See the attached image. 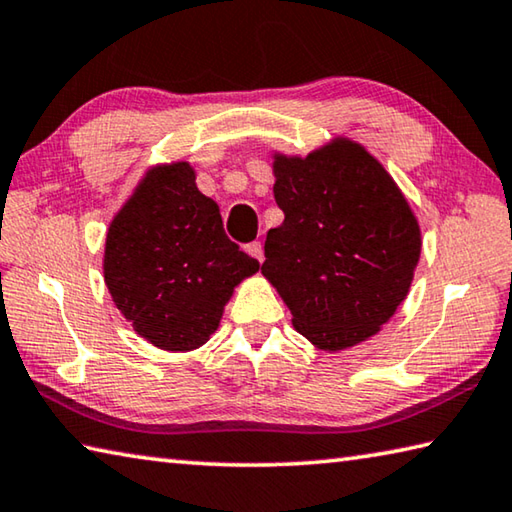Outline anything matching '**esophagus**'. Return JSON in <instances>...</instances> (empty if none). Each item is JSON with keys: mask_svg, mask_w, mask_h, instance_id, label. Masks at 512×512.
<instances>
[{"mask_svg": "<svg viewBox=\"0 0 512 512\" xmlns=\"http://www.w3.org/2000/svg\"><path fill=\"white\" fill-rule=\"evenodd\" d=\"M246 253H248L250 257H255L259 264L264 262V246L259 244V241H253V244H248V246H246Z\"/></svg>", "mask_w": 512, "mask_h": 512, "instance_id": "esophagus-1", "label": "esophagus"}]
</instances>
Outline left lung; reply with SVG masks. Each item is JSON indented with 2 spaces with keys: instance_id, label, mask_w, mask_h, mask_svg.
<instances>
[{
  "instance_id": "left-lung-1",
  "label": "left lung",
  "mask_w": 512,
  "mask_h": 512,
  "mask_svg": "<svg viewBox=\"0 0 512 512\" xmlns=\"http://www.w3.org/2000/svg\"><path fill=\"white\" fill-rule=\"evenodd\" d=\"M282 226L266 235L262 273L322 351L376 336L410 293L421 228L383 163L336 136L306 156L273 154Z\"/></svg>"
}]
</instances>
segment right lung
Returning <instances> with one entry per match:
<instances>
[{
  "mask_svg": "<svg viewBox=\"0 0 512 512\" xmlns=\"http://www.w3.org/2000/svg\"><path fill=\"white\" fill-rule=\"evenodd\" d=\"M259 262L226 237L188 161L154 165L111 219L102 275L116 309L163 351H194Z\"/></svg>",
  "mask_w": 512,
  "mask_h": 512,
  "instance_id": "1",
  "label": "right lung"
}]
</instances>
